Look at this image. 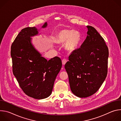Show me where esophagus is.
<instances>
[{"mask_svg": "<svg viewBox=\"0 0 121 121\" xmlns=\"http://www.w3.org/2000/svg\"><path fill=\"white\" fill-rule=\"evenodd\" d=\"M62 64L63 65H65V63L67 62V60L66 59H63V60H62Z\"/></svg>", "mask_w": 121, "mask_h": 121, "instance_id": "34e87169", "label": "esophagus"}]
</instances>
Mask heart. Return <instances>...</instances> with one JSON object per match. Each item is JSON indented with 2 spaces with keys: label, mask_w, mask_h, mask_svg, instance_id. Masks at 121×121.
<instances>
[{
  "label": "heart",
  "mask_w": 121,
  "mask_h": 121,
  "mask_svg": "<svg viewBox=\"0 0 121 121\" xmlns=\"http://www.w3.org/2000/svg\"><path fill=\"white\" fill-rule=\"evenodd\" d=\"M81 40L80 32L72 29L63 28L56 33L54 38L56 43L63 44L65 50L68 52H73L79 46Z\"/></svg>",
  "instance_id": "b5f03b06"
}]
</instances>
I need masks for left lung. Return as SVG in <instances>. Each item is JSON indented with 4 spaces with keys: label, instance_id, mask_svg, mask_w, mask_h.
Wrapping results in <instances>:
<instances>
[{
    "label": "left lung",
    "instance_id": "8db88e82",
    "mask_svg": "<svg viewBox=\"0 0 121 121\" xmlns=\"http://www.w3.org/2000/svg\"><path fill=\"white\" fill-rule=\"evenodd\" d=\"M87 27L86 39L80 48L69 56L65 65L71 91L80 98L95 93L108 71L109 50L104 40L94 27Z\"/></svg>",
    "mask_w": 121,
    "mask_h": 121
}]
</instances>
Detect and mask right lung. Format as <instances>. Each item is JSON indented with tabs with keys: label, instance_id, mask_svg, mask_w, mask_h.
<instances>
[{
	"label": "right lung",
	"instance_id": "obj_1",
	"mask_svg": "<svg viewBox=\"0 0 121 121\" xmlns=\"http://www.w3.org/2000/svg\"><path fill=\"white\" fill-rule=\"evenodd\" d=\"M47 26L45 22L42 28ZM35 27L22 30L11 47L13 75L23 92L35 99L48 97L62 67L61 59L56 56L47 60L35 49L30 37L37 35Z\"/></svg>",
	"mask_w": 121,
	"mask_h": 121
}]
</instances>
